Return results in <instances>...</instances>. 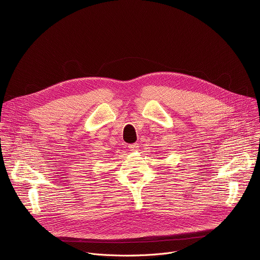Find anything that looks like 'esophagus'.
Here are the masks:
<instances>
[{
  "mask_svg": "<svg viewBox=\"0 0 260 260\" xmlns=\"http://www.w3.org/2000/svg\"><path fill=\"white\" fill-rule=\"evenodd\" d=\"M128 148L131 151H138V148H139V144L138 143H134V144H129Z\"/></svg>",
  "mask_w": 260,
  "mask_h": 260,
  "instance_id": "obj_1",
  "label": "esophagus"
}]
</instances>
